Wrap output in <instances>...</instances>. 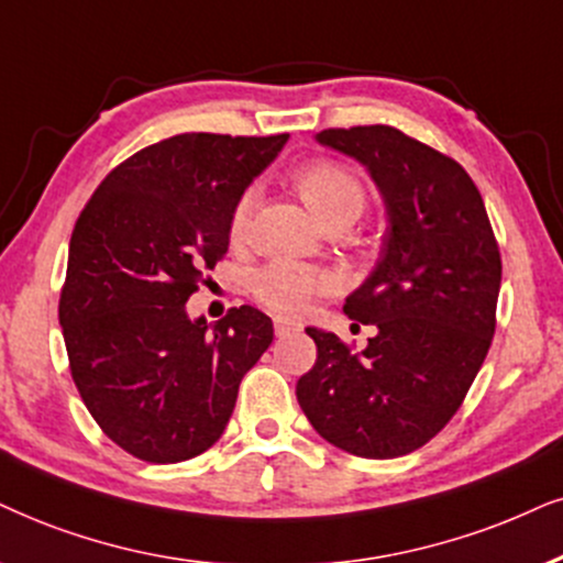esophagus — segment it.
Segmentation results:
<instances>
[{
	"label": "esophagus",
	"instance_id": "esophagus-1",
	"mask_svg": "<svg viewBox=\"0 0 563 563\" xmlns=\"http://www.w3.org/2000/svg\"><path fill=\"white\" fill-rule=\"evenodd\" d=\"M301 332V322H294V319L286 317H275V334L277 338H286V334Z\"/></svg>",
	"mask_w": 563,
	"mask_h": 563
}]
</instances>
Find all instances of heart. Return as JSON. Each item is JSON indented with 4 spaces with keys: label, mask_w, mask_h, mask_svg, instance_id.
I'll use <instances>...</instances> for the list:
<instances>
[{
    "label": "heart",
    "mask_w": 563,
    "mask_h": 563,
    "mask_svg": "<svg viewBox=\"0 0 563 563\" xmlns=\"http://www.w3.org/2000/svg\"><path fill=\"white\" fill-rule=\"evenodd\" d=\"M296 187L311 210L322 220L343 210L361 212L364 208V187L353 170L334 161H311L298 168ZM257 202V189L249 187L239 197L231 216V236L241 239L246 233L249 216ZM340 288V275L332 269L303 265L294 260H275L252 275V290L262 303L280 314H303L319 296L334 294Z\"/></svg>",
    "instance_id": "heart-1"
}]
</instances>
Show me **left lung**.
<instances>
[{
	"label": "left lung",
	"instance_id": "8db88e82",
	"mask_svg": "<svg viewBox=\"0 0 563 563\" xmlns=\"http://www.w3.org/2000/svg\"><path fill=\"white\" fill-rule=\"evenodd\" d=\"M319 145L366 166L387 208L374 273L345 314L376 324L353 353L334 332L306 327L317 364L296 384L317 433L355 457L416 452L450 423L496 330L501 254L467 170L395 126L324 130Z\"/></svg>",
	"mask_w": 563,
	"mask_h": 563
}]
</instances>
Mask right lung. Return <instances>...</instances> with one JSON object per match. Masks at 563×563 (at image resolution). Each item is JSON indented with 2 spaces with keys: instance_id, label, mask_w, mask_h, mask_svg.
Listing matches in <instances>:
<instances>
[{
  "instance_id": "right-lung-1",
  "label": "right lung",
  "mask_w": 563,
  "mask_h": 563,
  "mask_svg": "<svg viewBox=\"0 0 563 563\" xmlns=\"http://www.w3.org/2000/svg\"><path fill=\"white\" fill-rule=\"evenodd\" d=\"M286 142L161 140L119 163L77 218L59 296L69 372L106 437L137 460L210 450L273 343V319L254 306L208 324L189 319L187 301L229 252L239 197Z\"/></svg>"
}]
</instances>
